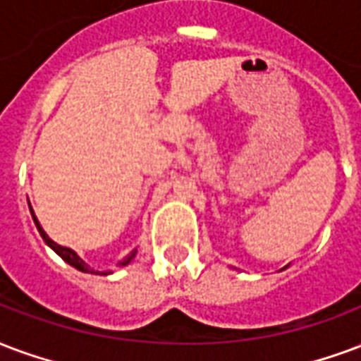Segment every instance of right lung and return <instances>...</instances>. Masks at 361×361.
Wrapping results in <instances>:
<instances>
[{
  "mask_svg": "<svg viewBox=\"0 0 361 361\" xmlns=\"http://www.w3.org/2000/svg\"><path fill=\"white\" fill-rule=\"evenodd\" d=\"M30 212H32V208H30ZM32 218H34V224H36V228H38L39 235H42V239H44V241L47 243V245H49V247H51L53 250H55V252H57V255L61 256V258H63V260H65L66 264H71L72 268L80 269V271H85V274H97V271H93V269L90 268V266H87V264H85L84 260H82V258H80V256L76 255L74 250H72V248L61 247V245H57V243H55V241H51V239L47 237V233H45L44 229H42V226H39L38 218L34 216V212H32ZM133 256H135V250H132V252H130V255H128L126 258H124V260L120 262V266H126V264L132 262Z\"/></svg>",
  "mask_w": 361,
  "mask_h": 361,
  "instance_id": "add662e5",
  "label": "right lung"
}]
</instances>
